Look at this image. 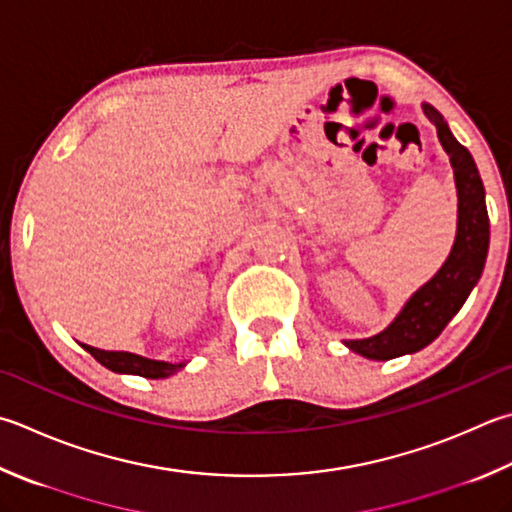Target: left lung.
<instances>
[{
    "instance_id": "1",
    "label": "left lung",
    "mask_w": 512,
    "mask_h": 512,
    "mask_svg": "<svg viewBox=\"0 0 512 512\" xmlns=\"http://www.w3.org/2000/svg\"><path fill=\"white\" fill-rule=\"evenodd\" d=\"M423 113L437 127L443 151L448 153L457 187V234L446 263L439 272L414 292L401 312L383 332L368 339L343 341L352 352L372 361H390L403 354L419 352L430 345L466 303L472 287L484 272L490 223L486 211L484 182L470 151L452 136L448 122L432 104H421Z\"/></svg>"
}]
</instances>
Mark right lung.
Instances as JSON below:
<instances>
[{"label":"right lung","instance_id":"obj_1","mask_svg":"<svg viewBox=\"0 0 512 512\" xmlns=\"http://www.w3.org/2000/svg\"><path fill=\"white\" fill-rule=\"evenodd\" d=\"M80 345L93 356L95 361L102 363L104 368H109L111 372L138 374V376H144V379H167V376L180 372L187 365L185 361L169 363V361L147 359V356H140L133 352H106V350H100V347H91L84 343Z\"/></svg>","mask_w":512,"mask_h":512}]
</instances>
